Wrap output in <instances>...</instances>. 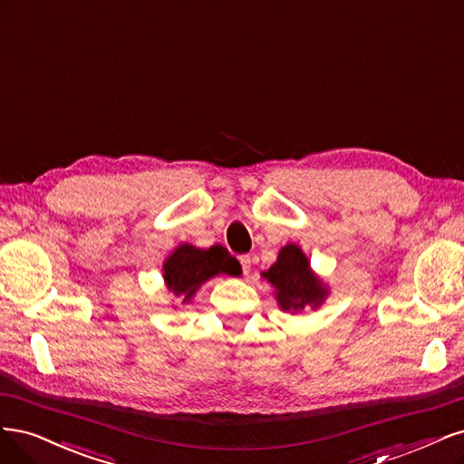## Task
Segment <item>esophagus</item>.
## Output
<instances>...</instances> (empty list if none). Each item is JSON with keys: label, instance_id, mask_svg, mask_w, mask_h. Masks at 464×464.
Returning <instances> with one entry per match:
<instances>
[{"label": "esophagus", "instance_id": "1", "mask_svg": "<svg viewBox=\"0 0 464 464\" xmlns=\"http://www.w3.org/2000/svg\"><path fill=\"white\" fill-rule=\"evenodd\" d=\"M238 262L243 264V272L248 274L250 272V262H252V258L248 256V254H243V256H238Z\"/></svg>", "mask_w": 464, "mask_h": 464}]
</instances>
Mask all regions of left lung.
<instances>
[{
	"label": "left lung",
	"mask_w": 464,
	"mask_h": 464,
	"mask_svg": "<svg viewBox=\"0 0 464 464\" xmlns=\"http://www.w3.org/2000/svg\"><path fill=\"white\" fill-rule=\"evenodd\" d=\"M262 276L277 289L276 296L283 310L298 312L310 304L318 306L325 296V289L312 276L310 264L296 245L283 246L277 262Z\"/></svg>",
	"instance_id": "obj_1"
}]
</instances>
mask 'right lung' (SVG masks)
Wrapping results in <instances>:
<instances>
[{
    "instance_id": "obj_1",
    "label": "right lung",
    "mask_w": 464,
    "mask_h": 464,
    "mask_svg": "<svg viewBox=\"0 0 464 464\" xmlns=\"http://www.w3.org/2000/svg\"><path fill=\"white\" fill-rule=\"evenodd\" d=\"M218 274H241V266L223 246L200 250L190 245H183L163 264V277H166L168 289L177 296L185 295V301H188L206 279Z\"/></svg>"
}]
</instances>
